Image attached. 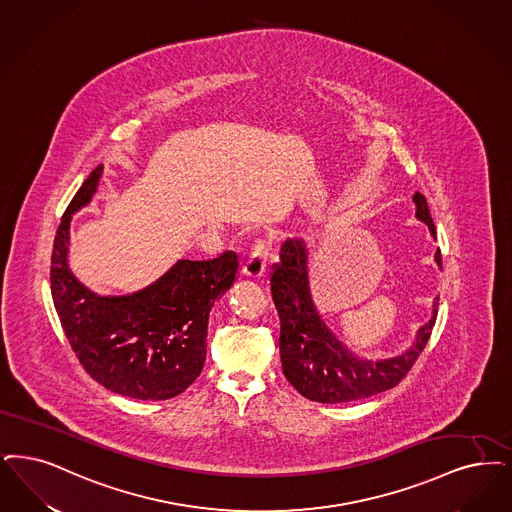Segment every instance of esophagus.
<instances>
[{
	"label": "esophagus",
	"instance_id": "esophagus-1",
	"mask_svg": "<svg viewBox=\"0 0 512 512\" xmlns=\"http://www.w3.org/2000/svg\"><path fill=\"white\" fill-rule=\"evenodd\" d=\"M268 253H270V242L268 240H257L251 253L247 257L246 265L242 268V274L246 278H261L265 274L266 261H268Z\"/></svg>",
	"mask_w": 512,
	"mask_h": 512
}]
</instances>
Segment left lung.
<instances>
[{
	"label": "left lung",
	"instance_id": "1",
	"mask_svg": "<svg viewBox=\"0 0 512 512\" xmlns=\"http://www.w3.org/2000/svg\"><path fill=\"white\" fill-rule=\"evenodd\" d=\"M415 217L436 236L427 198L415 192ZM434 261L442 268L440 249ZM272 301L280 316V358L287 381L299 394L320 404H341L362 400L396 387L429 343L438 314V297L432 316L417 331L413 345L387 360H366L352 354L314 307L308 286V249L303 240H286L280 261L270 276Z\"/></svg>",
	"mask_w": 512,
	"mask_h": 512
}]
</instances>
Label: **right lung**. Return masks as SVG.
<instances>
[{
	"mask_svg": "<svg viewBox=\"0 0 512 512\" xmlns=\"http://www.w3.org/2000/svg\"><path fill=\"white\" fill-rule=\"evenodd\" d=\"M95 167L62 215L51 255V295L64 335L83 369L104 389L135 400H167L202 373L209 312L232 286L238 255L181 259L131 295H97L68 268L70 221L91 202Z\"/></svg>",
	"mask_w": 512,
	"mask_h": 512,
	"instance_id": "right-lung-1",
	"label": "right lung"
}]
</instances>
